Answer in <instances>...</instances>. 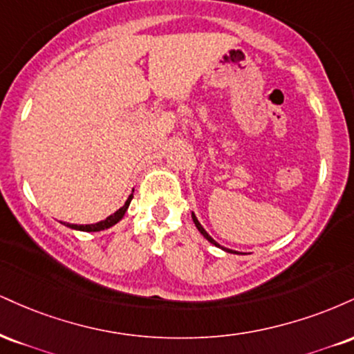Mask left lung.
<instances>
[{"label":"left lung","mask_w":354,"mask_h":354,"mask_svg":"<svg viewBox=\"0 0 354 354\" xmlns=\"http://www.w3.org/2000/svg\"><path fill=\"white\" fill-rule=\"evenodd\" d=\"M191 216H193V223L196 224V227H198V231H199V232H201V234H203V236H204V237H206V239L211 242V244H214L216 247H221V249H223V250H225V252H232V250H231V249H225V247H223V245H219V244H218V242H216L214 239H212V237L209 236V234H207L206 231H204V227H203V225H201V224H199V221H198V218H196V216H194V212H193V214H191ZM232 254H236V252H232Z\"/></svg>","instance_id":"8db88e82"}]
</instances>
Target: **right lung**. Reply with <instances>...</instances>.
I'll return each instance as SVG.
<instances>
[{"label":"right lung","mask_w":354,"mask_h":354,"mask_svg":"<svg viewBox=\"0 0 354 354\" xmlns=\"http://www.w3.org/2000/svg\"><path fill=\"white\" fill-rule=\"evenodd\" d=\"M131 198H133V193L129 196V199H127L125 204H123L120 209L115 211L112 216H109L107 219L100 221V223H95V224H69V223H62V224L67 225V227H71V229H75V231H84V232H99V231H104V229L112 227V225L117 224L118 221H120L123 216H125V212H127V209H129V206H130Z\"/></svg>","instance_id":"add662e5"}]
</instances>
